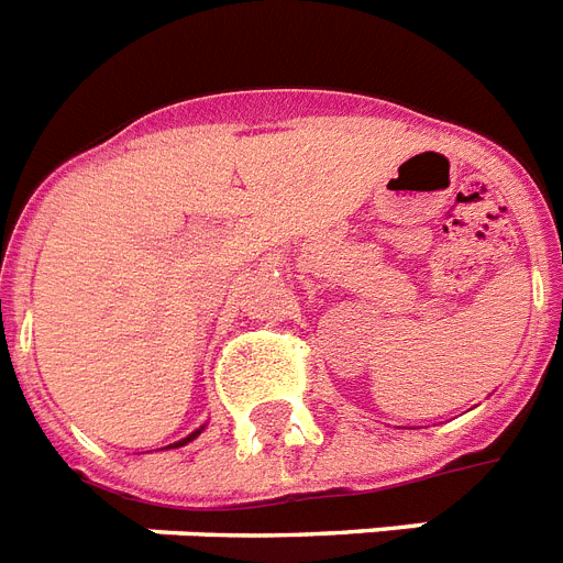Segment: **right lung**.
<instances>
[{"mask_svg":"<svg viewBox=\"0 0 563 563\" xmlns=\"http://www.w3.org/2000/svg\"><path fill=\"white\" fill-rule=\"evenodd\" d=\"M206 427V424H203ZM203 427H200V430H195V433H188L186 435V439H179V442H174V444H168V451H170V448H183V444H188V442H195V439H197V435H200V433H203Z\"/></svg>","mask_w":563,"mask_h":563,"instance_id":"add662e5","label":"right lung"}]
</instances>
